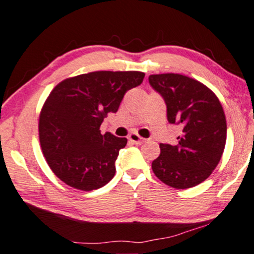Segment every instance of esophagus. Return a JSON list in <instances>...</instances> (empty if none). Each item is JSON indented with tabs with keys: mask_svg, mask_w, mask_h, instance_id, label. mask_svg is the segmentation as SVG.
Returning a JSON list of instances; mask_svg holds the SVG:
<instances>
[{
	"mask_svg": "<svg viewBox=\"0 0 254 254\" xmlns=\"http://www.w3.org/2000/svg\"><path fill=\"white\" fill-rule=\"evenodd\" d=\"M129 141L133 144H142L144 142V138H142L141 136L137 135V133H130Z\"/></svg>",
	"mask_w": 254,
	"mask_h": 254,
	"instance_id": "esophagus-1",
	"label": "esophagus"
}]
</instances>
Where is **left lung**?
Returning a JSON list of instances; mask_svg holds the SVG:
<instances>
[{
    "instance_id": "1",
    "label": "left lung",
    "mask_w": 254,
    "mask_h": 254,
    "mask_svg": "<svg viewBox=\"0 0 254 254\" xmlns=\"http://www.w3.org/2000/svg\"><path fill=\"white\" fill-rule=\"evenodd\" d=\"M148 79L165 101L169 123L182 127L175 146L160 143L153 172L172 188L197 186L212 174L224 152L227 121L221 102L211 89L183 74H150Z\"/></svg>"
}]
</instances>
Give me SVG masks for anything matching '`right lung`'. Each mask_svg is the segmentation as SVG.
Returning a JSON list of instances; mask_svg holds the SVG:
<instances>
[{
    "label": "right lung",
    "mask_w": 254,
    "mask_h": 254,
    "mask_svg": "<svg viewBox=\"0 0 254 254\" xmlns=\"http://www.w3.org/2000/svg\"><path fill=\"white\" fill-rule=\"evenodd\" d=\"M143 78L138 71H96L64 79L53 89L42 107L38 133L55 176L84 191L112 180L114 163L127 140L111 132L102 135L100 127Z\"/></svg>",
    "instance_id": "right-lung-1"
}]
</instances>
